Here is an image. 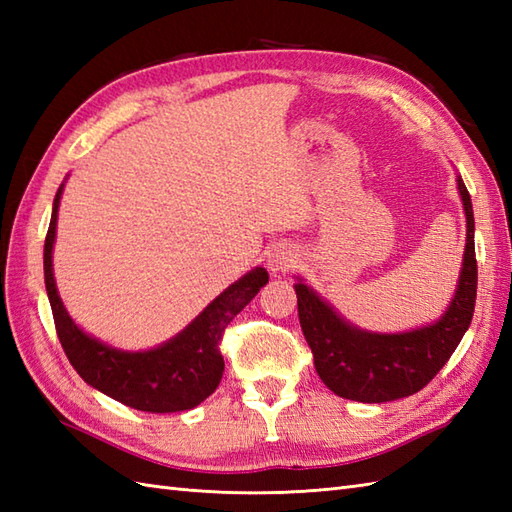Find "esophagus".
Returning a JSON list of instances; mask_svg holds the SVG:
<instances>
[{"mask_svg":"<svg viewBox=\"0 0 512 512\" xmlns=\"http://www.w3.org/2000/svg\"><path fill=\"white\" fill-rule=\"evenodd\" d=\"M292 264H295V255H292V250L284 246L275 248L273 253L268 255V268L273 270V273H286Z\"/></svg>","mask_w":512,"mask_h":512,"instance_id":"obj_1","label":"esophagus"}]
</instances>
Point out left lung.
<instances>
[{
	"label": "left lung",
	"mask_w": 512,
	"mask_h": 512,
	"mask_svg": "<svg viewBox=\"0 0 512 512\" xmlns=\"http://www.w3.org/2000/svg\"><path fill=\"white\" fill-rule=\"evenodd\" d=\"M458 189L466 213L464 264L455 297L438 323L405 334L361 332L347 325L308 286H295L299 323L312 350L314 367L336 396L389 402L416 394L447 365L469 330L477 297L475 220L471 195L462 178H458Z\"/></svg>",
	"instance_id": "8db88e82"
}]
</instances>
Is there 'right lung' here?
Masks as SVG:
<instances>
[{
    "mask_svg": "<svg viewBox=\"0 0 512 512\" xmlns=\"http://www.w3.org/2000/svg\"><path fill=\"white\" fill-rule=\"evenodd\" d=\"M63 184L54 195L52 217L43 246V275L54 317V328L72 367L85 383L127 407L149 413H171L198 407L220 385L224 330L268 284L264 268H255L224 290L187 330L149 352H121L99 343L76 328L57 295L52 277V244Z\"/></svg>",
    "mask_w": 512,
    "mask_h": 512,
    "instance_id": "add662e5",
    "label": "right lung"
}]
</instances>
